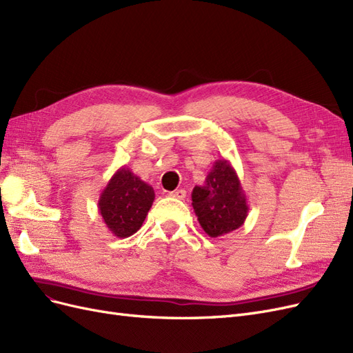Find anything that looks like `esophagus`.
<instances>
[{"mask_svg": "<svg viewBox=\"0 0 353 353\" xmlns=\"http://www.w3.org/2000/svg\"><path fill=\"white\" fill-rule=\"evenodd\" d=\"M185 196H187L185 190H176V191H172V193H170V197H175V199H179V200H184Z\"/></svg>", "mask_w": 353, "mask_h": 353, "instance_id": "1", "label": "esophagus"}]
</instances>
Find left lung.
Wrapping results in <instances>:
<instances>
[{
    "label": "left lung",
    "mask_w": 353,
    "mask_h": 353,
    "mask_svg": "<svg viewBox=\"0 0 353 353\" xmlns=\"http://www.w3.org/2000/svg\"><path fill=\"white\" fill-rule=\"evenodd\" d=\"M191 200L200 227L213 239L240 228L249 213L240 178L227 159L213 163L205 184L194 187Z\"/></svg>",
    "instance_id": "obj_1"
}]
</instances>
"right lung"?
<instances>
[{
	"label": "right lung",
	"mask_w": 353,
	"mask_h": 353,
	"mask_svg": "<svg viewBox=\"0 0 353 353\" xmlns=\"http://www.w3.org/2000/svg\"><path fill=\"white\" fill-rule=\"evenodd\" d=\"M153 201V187L122 166L103 188L99 212L114 237L126 239L141 228Z\"/></svg>",
	"instance_id": "obj_1"
}]
</instances>
